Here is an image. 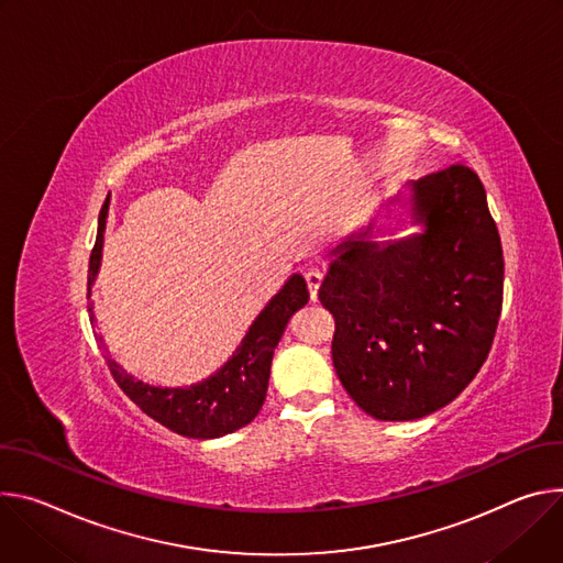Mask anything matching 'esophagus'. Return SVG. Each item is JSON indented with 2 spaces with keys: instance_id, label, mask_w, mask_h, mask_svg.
I'll list each match as a JSON object with an SVG mask.
<instances>
[{
  "instance_id": "obj_1",
  "label": "esophagus",
  "mask_w": 563,
  "mask_h": 563,
  "mask_svg": "<svg viewBox=\"0 0 563 563\" xmlns=\"http://www.w3.org/2000/svg\"><path fill=\"white\" fill-rule=\"evenodd\" d=\"M303 279H306V286H308V292H310V299H318V290L322 286V279H324V273L320 268H308L303 273Z\"/></svg>"
}]
</instances>
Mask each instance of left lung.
<instances>
[{
    "mask_svg": "<svg viewBox=\"0 0 563 563\" xmlns=\"http://www.w3.org/2000/svg\"><path fill=\"white\" fill-rule=\"evenodd\" d=\"M407 192L420 230L394 241H373L371 223L353 232L320 288L338 378L378 420L450 405L487 360L504 303V247L478 174L456 163Z\"/></svg>",
    "mask_w": 563,
    "mask_h": 563,
    "instance_id": "1",
    "label": "left lung"
}]
</instances>
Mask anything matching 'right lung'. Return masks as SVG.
I'll use <instances>...</instances> for the list:
<instances>
[{"label": "right lung", "instance_id": "right-lung-1", "mask_svg": "<svg viewBox=\"0 0 563 563\" xmlns=\"http://www.w3.org/2000/svg\"><path fill=\"white\" fill-rule=\"evenodd\" d=\"M107 210L109 197L98 217V236L89 260V292L100 268ZM306 303V282L301 275H292L284 288L266 303L232 357L214 376L190 387H152L130 376L109 355L107 364L118 387L150 418L180 435H187V439H219V435L245 427L260 413L268 391L275 346L279 344L295 310ZM98 342H102V338H98Z\"/></svg>", "mask_w": 563, "mask_h": 563}]
</instances>
